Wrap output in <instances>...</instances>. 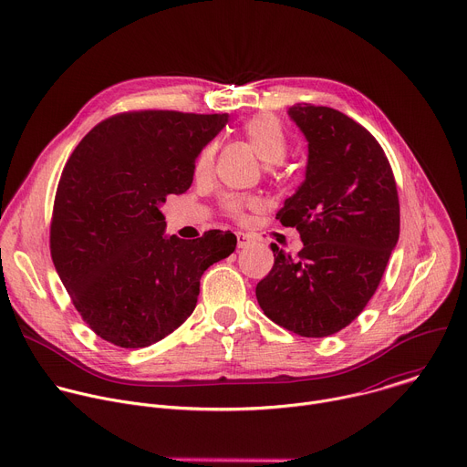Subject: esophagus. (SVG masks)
<instances>
[{"label": "esophagus", "mask_w": 467, "mask_h": 467, "mask_svg": "<svg viewBox=\"0 0 467 467\" xmlns=\"http://www.w3.org/2000/svg\"><path fill=\"white\" fill-rule=\"evenodd\" d=\"M236 240H238V247H240V249L245 247V245H249V242H251V238H249L247 234H244V233H236Z\"/></svg>", "instance_id": "obj_1"}]
</instances>
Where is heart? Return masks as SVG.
<instances>
[{
  "mask_svg": "<svg viewBox=\"0 0 467 467\" xmlns=\"http://www.w3.org/2000/svg\"><path fill=\"white\" fill-rule=\"evenodd\" d=\"M242 133L265 165H278L284 161L287 153V139L278 119H275L269 113L254 115L244 124ZM216 148H218L216 142H207L200 150L194 161L196 178H207L213 172L214 160H216ZM222 207L229 216L242 218L245 209L254 207V202L244 196H225L222 200Z\"/></svg>",
  "mask_w": 467,
  "mask_h": 467,
  "instance_id": "obj_1",
  "label": "heart"
}]
</instances>
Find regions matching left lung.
Wrapping results in <instances>:
<instances>
[{
	"label": "left lung",
	"instance_id": "8db88e82",
	"mask_svg": "<svg viewBox=\"0 0 467 467\" xmlns=\"http://www.w3.org/2000/svg\"><path fill=\"white\" fill-rule=\"evenodd\" d=\"M289 117L307 140L306 180L276 213L295 227L296 256L271 244L275 264L256 284L264 314L302 337L348 327L376 293L400 238V200L376 137L348 115L295 104Z\"/></svg>",
	"mask_w": 467,
	"mask_h": 467
}]
</instances>
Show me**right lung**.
<instances>
[{"mask_svg": "<svg viewBox=\"0 0 467 467\" xmlns=\"http://www.w3.org/2000/svg\"><path fill=\"white\" fill-rule=\"evenodd\" d=\"M227 113L140 109L99 122L69 155L51 218V256L77 312L120 348L158 343L194 312L200 278L236 236H165L160 205L192 185L200 150Z\"/></svg>", "mask_w": 467, "mask_h": 467, "instance_id": "1", "label": "right lung"}]
</instances>
